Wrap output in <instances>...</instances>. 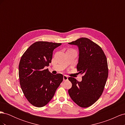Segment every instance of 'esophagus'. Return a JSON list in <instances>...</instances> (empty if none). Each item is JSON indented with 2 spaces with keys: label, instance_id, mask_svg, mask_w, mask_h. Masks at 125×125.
<instances>
[{
  "label": "esophagus",
  "instance_id": "esophagus-1",
  "mask_svg": "<svg viewBox=\"0 0 125 125\" xmlns=\"http://www.w3.org/2000/svg\"><path fill=\"white\" fill-rule=\"evenodd\" d=\"M68 80V77L66 76V75H63V80L65 81H66Z\"/></svg>",
  "mask_w": 125,
  "mask_h": 125
}]
</instances>
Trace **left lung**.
I'll return each instance as SVG.
<instances>
[{"instance_id":"left-lung-1","label":"left lung","mask_w":125,"mask_h":125,"mask_svg":"<svg viewBox=\"0 0 125 125\" xmlns=\"http://www.w3.org/2000/svg\"><path fill=\"white\" fill-rule=\"evenodd\" d=\"M68 44L78 46L77 69L84 74L81 82L73 77L68 78L72 83L68 93L79 106L88 107L96 102L103 92L108 73L106 57L101 47L85 37Z\"/></svg>"}]
</instances>
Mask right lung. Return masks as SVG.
Instances as JSON below:
<instances>
[{
	"label": "right lung",
	"instance_id": "right-lung-1",
	"mask_svg": "<svg viewBox=\"0 0 125 125\" xmlns=\"http://www.w3.org/2000/svg\"><path fill=\"white\" fill-rule=\"evenodd\" d=\"M61 45L36 42L21 57L19 66L21 88L26 99L36 107L47 104L63 80L62 74H53L45 69L51 62L54 49Z\"/></svg>",
	"mask_w": 125,
	"mask_h": 125
}]
</instances>
